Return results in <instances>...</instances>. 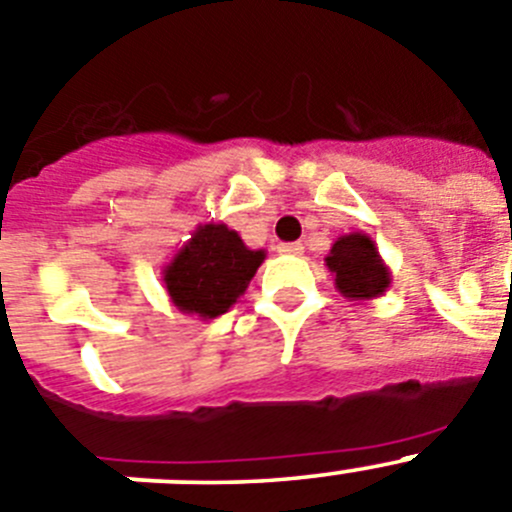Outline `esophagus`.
I'll return each mask as SVG.
<instances>
[{"instance_id": "obj_1", "label": "esophagus", "mask_w": 512, "mask_h": 512, "mask_svg": "<svg viewBox=\"0 0 512 512\" xmlns=\"http://www.w3.org/2000/svg\"><path fill=\"white\" fill-rule=\"evenodd\" d=\"M278 252L280 255H303V245L300 242H283V245H278Z\"/></svg>"}]
</instances>
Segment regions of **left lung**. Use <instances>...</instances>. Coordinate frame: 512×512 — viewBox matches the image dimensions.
Returning <instances> with one entry per match:
<instances>
[{
    "label": "left lung",
    "instance_id": "obj_1",
    "mask_svg": "<svg viewBox=\"0 0 512 512\" xmlns=\"http://www.w3.org/2000/svg\"><path fill=\"white\" fill-rule=\"evenodd\" d=\"M326 267L348 300H374L391 288V270L366 232L341 234L326 255Z\"/></svg>",
    "mask_w": 512,
    "mask_h": 512
}]
</instances>
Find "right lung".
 I'll return each mask as SVG.
<instances>
[{
  "label": "right lung",
  "mask_w": 512,
  "mask_h": 512,
  "mask_svg": "<svg viewBox=\"0 0 512 512\" xmlns=\"http://www.w3.org/2000/svg\"><path fill=\"white\" fill-rule=\"evenodd\" d=\"M262 262L265 250H250L227 224L209 222L191 232L161 278L176 310L212 321L245 295Z\"/></svg>",
  "instance_id": "add662e5"
}]
</instances>
